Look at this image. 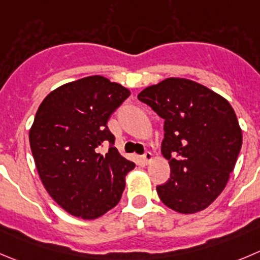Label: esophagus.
I'll list each match as a JSON object with an SVG mask.
<instances>
[{
  "mask_svg": "<svg viewBox=\"0 0 260 260\" xmlns=\"http://www.w3.org/2000/svg\"><path fill=\"white\" fill-rule=\"evenodd\" d=\"M152 158H153L152 153H150V152H145L144 154H143L142 159H143V162H144V165H148V163H149L150 160H152Z\"/></svg>",
  "mask_w": 260,
  "mask_h": 260,
  "instance_id": "1",
  "label": "esophagus"
}]
</instances>
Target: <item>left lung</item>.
<instances>
[{
  "instance_id": "left-lung-1",
  "label": "left lung",
  "mask_w": 260,
  "mask_h": 260,
  "mask_svg": "<svg viewBox=\"0 0 260 260\" xmlns=\"http://www.w3.org/2000/svg\"><path fill=\"white\" fill-rule=\"evenodd\" d=\"M138 100L165 120L160 150L171 175L157 186L159 199L179 213L206 209L223 191L243 144L234 108L207 86L180 78L148 86Z\"/></svg>"
}]
</instances>
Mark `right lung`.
<instances>
[{
  "label": "right lung",
  "instance_id": "obj_1",
  "mask_svg": "<svg viewBox=\"0 0 260 260\" xmlns=\"http://www.w3.org/2000/svg\"><path fill=\"white\" fill-rule=\"evenodd\" d=\"M130 90L101 75L54 89L43 100L29 132L47 192L71 216L94 219L117 206L125 176L135 167L113 147L107 121ZM109 152L101 155L103 142Z\"/></svg>",
  "mask_w": 260,
  "mask_h": 260
}]
</instances>
